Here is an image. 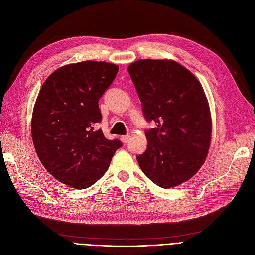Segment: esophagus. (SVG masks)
<instances>
[{
	"instance_id": "esophagus-1",
	"label": "esophagus",
	"mask_w": 255,
	"mask_h": 255,
	"mask_svg": "<svg viewBox=\"0 0 255 255\" xmlns=\"http://www.w3.org/2000/svg\"><path fill=\"white\" fill-rule=\"evenodd\" d=\"M129 139H130V135H123V136H121V140H122L123 143H127V142L129 141Z\"/></svg>"
}]
</instances>
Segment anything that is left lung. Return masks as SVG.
Instances as JSON below:
<instances>
[{
    "label": "left lung",
    "instance_id": "8db88e82",
    "mask_svg": "<svg viewBox=\"0 0 255 255\" xmlns=\"http://www.w3.org/2000/svg\"><path fill=\"white\" fill-rule=\"evenodd\" d=\"M128 72L145 120L157 124L145 131L148 146L137 162L161 188L178 186L195 175L209 151L212 122L203 87L175 61L139 60Z\"/></svg>",
    "mask_w": 255,
    "mask_h": 255
}]
</instances>
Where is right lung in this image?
Returning <instances> with one entry per match:
<instances>
[{
	"instance_id": "1",
	"label": "right lung",
	"mask_w": 255,
	"mask_h": 255,
	"mask_svg": "<svg viewBox=\"0 0 255 255\" xmlns=\"http://www.w3.org/2000/svg\"><path fill=\"white\" fill-rule=\"evenodd\" d=\"M118 71L117 65L105 62L66 65L39 92L32 117L36 153L51 176L73 188L95 184L122 146L96 129L102 120L99 99Z\"/></svg>"
}]
</instances>
